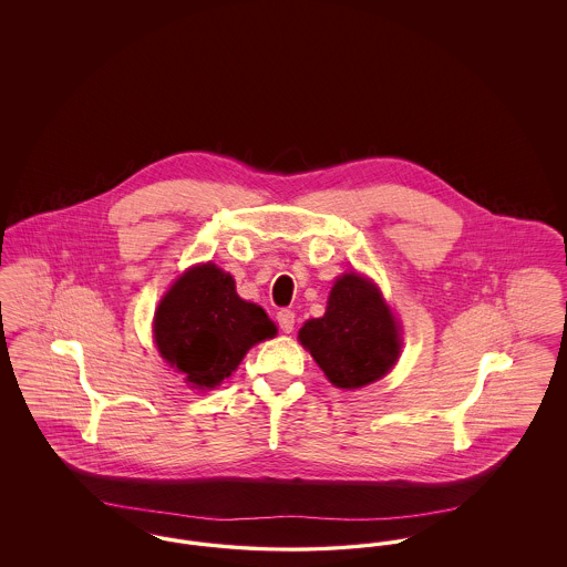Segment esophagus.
Wrapping results in <instances>:
<instances>
[{"mask_svg": "<svg viewBox=\"0 0 567 567\" xmlns=\"http://www.w3.org/2000/svg\"><path fill=\"white\" fill-rule=\"evenodd\" d=\"M276 321H278L280 329H282L285 333H291V331L296 329V312H293V310H280V312L276 315Z\"/></svg>", "mask_w": 567, "mask_h": 567, "instance_id": "obj_1", "label": "esophagus"}]
</instances>
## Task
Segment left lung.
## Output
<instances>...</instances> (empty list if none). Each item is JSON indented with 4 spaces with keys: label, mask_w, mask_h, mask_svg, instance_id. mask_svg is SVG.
Here are the masks:
<instances>
[{
    "label": "left lung",
    "mask_w": 567,
    "mask_h": 567,
    "mask_svg": "<svg viewBox=\"0 0 567 567\" xmlns=\"http://www.w3.org/2000/svg\"><path fill=\"white\" fill-rule=\"evenodd\" d=\"M299 342L340 389L384 377L400 354L398 323L377 287L344 274L331 289L327 312L299 329Z\"/></svg>",
    "instance_id": "obj_1"
}]
</instances>
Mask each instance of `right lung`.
<instances>
[{
	"label": "right lung",
	"mask_w": 567,
	"mask_h": 567,
	"mask_svg": "<svg viewBox=\"0 0 567 567\" xmlns=\"http://www.w3.org/2000/svg\"><path fill=\"white\" fill-rule=\"evenodd\" d=\"M274 333L264 308L240 299L234 278L213 264L185 271L155 315L163 359L197 389L231 377L246 351Z\"/></svg>",
	"instance_id": "obj_1"
}]
</instances>
